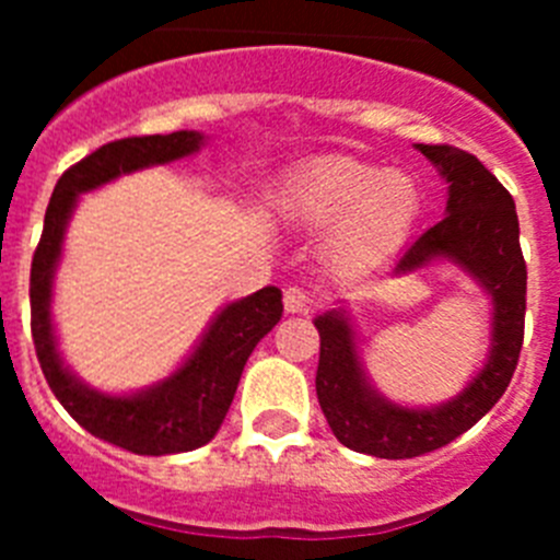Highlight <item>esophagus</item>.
<instances>
[{"instance_id": "34e87169", "label": "esophagus", "mask_w": 560, "mask_h": 560, "mask_svg": "<svg viewBox=\"0 0 560 560\" xmlns=\"http://www.w3.org/2000/svg\"><path fill=\"white\" fill-rule=\"evenodd\" d=\"M283 305H285V314H308L311 311V296L305 294L303 289H285L283 294Z\"/></svg>"}]
</instances>
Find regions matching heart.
<instances>
[{"mask_svg":"<svg viewBox=\"0 0 560 560\" xmlns=\"http://www.w3.org/2000/svg\"><path fill=\"white\" fill-rule=\"evenodd\" d=\"M277 215L305 232H328V252L348 266L393 255L423 210V190L407 171L350 156H316L285 173L271 196Z\"/></svg>","mask_w":560,"mask_h":560,"instance_id":"heart-1","label":"heart"}]
</instances>
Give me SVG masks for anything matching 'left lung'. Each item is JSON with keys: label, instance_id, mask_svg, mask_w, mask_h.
I'll use <instances>...</instances> for the list:
<instances>
[{"label": "left lung", "instance_id": "1", "mask_svg": "<svg viewBox=\"0 0 560 560\" xmlns=\"http://www.w3.org/2000/svg\"><path fill=\"white\" fill-rule=\"evenodd\" d=\"M448 185L446 219L404 252L393 275L446 264L468 275L491 300V345L482 370L438 407H404L370 384L348 308L314 319L319 330L316 398L341 446L381 459H407L446 446L502 398L524 339L527 266L518 246L513 196L477 156L452 145H415Z\"/></svg>", "mask_w": 560, "mask_h": 560}]
</instances>
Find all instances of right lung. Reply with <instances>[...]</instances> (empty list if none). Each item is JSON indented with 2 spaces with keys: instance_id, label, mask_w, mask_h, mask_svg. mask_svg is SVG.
<instances>
[{
  "instance_id": "1",
  "label": "right lung",
  "mask_w": 560,
  "mask_h": 560,
  "mask_svg": "<svg viewBox=\"0 0 560 560\" xmlns=\"http://www.w3.org/2000/svg\"><path fill=\"white\" fill-rule=\"evenodd\" d=\"M205 140L201 131L128 137L97 148L69 167L52 190L30 269V325L49 389L86 432L148 457L192 452L215 438L230 412L246 359L283 316V291L266 285L244 300L226 303L212 316L192 353L167 378L137 393L117 395L89 387L63 364L52 323V285L67 224L83 192L97 190L126 173L192 156Z\"/></svg>"
}]
</instances>
